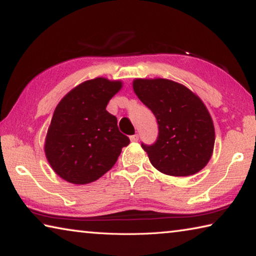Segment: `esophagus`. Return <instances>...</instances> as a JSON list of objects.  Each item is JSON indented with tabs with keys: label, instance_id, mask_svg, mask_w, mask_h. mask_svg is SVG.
I'll list each match as a JSON object with an SVG mask.
<instances>
[{
	"label": "esophagus",
	"instance_id": "1",
	"mask_svg": "<svg viewBox=\"0 0 256 256\" xmlns=\"http://www.w3.org/2000/svg\"><path fill=\"white\" fill-rule=\"evenodd\" d=\"M130 138H131L132 142H136L138 140V134H134V136H130Z\"/></svg>",
	"mask_w": 256,
	"mask_h": 256
}]
</instances>
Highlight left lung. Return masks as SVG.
I'll list each match as a JSON object with an SVG mask.
<instances>
[{"mask_svg": "<svg viewBox=\"0 0 256 256\" xmlns=\"http://www.w3.org/2000/svg\"><path fill=\"white\" fill-rule=\"evenodd\" d=\"M133 90L158 122L157 141L141 144L156 170L170 176L203 170L214 152L216 136L210 112L198 96L162 78L136 79Z\"/></svg>", "mask_w": 256, "mask_h": 256, "instance_id": "left-lung-1", "label": "left lung"}]
</instances>
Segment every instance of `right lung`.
Masks as SVG:
<instances>
[{
    "mask_svg": "<svg viewBox=\"0 0 256 256\" xmlns=\"http://www.w3.org/2000/svg\"><path fill=\"white\" fill-rule=\"evenodd\" d=\"M122 81L96 78L76 86L56 106L45 138V154L60 178L84 185L114 166L130 138L120 132L107 104Z\"/></svg>",
    "mask_w": 256,
    "mask_h": 256,
    "instance_id": "add662e5",
    "label": "right lung"
}]
</instances>
